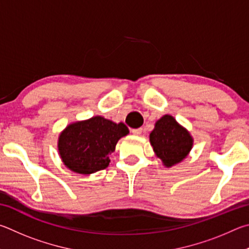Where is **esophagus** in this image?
Returning a JSON list of instances; mask_svg holds the SVG:
<instances>
[{"label":"esophagus","mask_w":249,"mask_h":249,"mask_svg":"<svg viewBox=\"0 0 249 249\" xmlns=\"http://www.w3.org/2000/svg\"><path fill=\"white\" fill-rule=\"evenodd\" d=\"M131 132L134 134V136H140L142 133V128H138V129H132Z\"/></svg>","instance_id":"esophagus-1"}]
</instances>
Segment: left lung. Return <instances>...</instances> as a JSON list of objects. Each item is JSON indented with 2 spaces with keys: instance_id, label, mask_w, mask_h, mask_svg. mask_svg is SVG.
Wrapping results in <instances>:
<instances>
[{
  "instance_id": "8db88e82",
  "label": "left lung",
  "mask_w": 249,
  "mask_h": 249,
  "mask_svg": "<svg viewBox=\"0 0 249 249\" xmlns=\"http://www.w3.org/2000/svg\"><path fill=\"white\" fill-rule=\"evenodd\" d=\"M150 142L158 158L166 167H172L187 158L194 144V139L171 115L156 121L150 134Z\"/></svg>"
}]
</instances>
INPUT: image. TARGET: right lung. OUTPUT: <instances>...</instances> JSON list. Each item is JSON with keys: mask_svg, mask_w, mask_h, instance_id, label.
I'll use <instances>...</instances> for the list:
<instances>
[{"mask_svg": "<svg viewBox=\"0 0 249 249\" xmlns=\"http://www.w3.org/2000/svg\"><path fill=\"white\" fill-rule=\"evenodd\" d=\"M128 133L124 124H115L100 116L74 122L59 136V154L72 172L89 175L108 166L117 142Z\"/></svg>", "mask_w": 249, "mask_h": 249, "instance_id": "right-lung-1", "label": "right lung"}]
</instances>
